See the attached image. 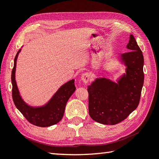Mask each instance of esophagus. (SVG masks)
I'll use <instances>...</instances> for the list:
<instances>
[{"label":"esophagus","mask_w":159,"mask_h":159,"mask_svg":"<svg viewBox=\"0 0 159 159\" xmlns=\"http://www.w3.org/2000/svg\"><path fill=\"white\" fill-rule=\"evenodd\" d=\"M80 79H81L82 81L86 84V83H88L89 79H90V75H89V73H84L81 75Z\"/></svg>","instance_id":"34e87169"}]
</instances>
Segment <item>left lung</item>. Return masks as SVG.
I'll list each match as a JSON object with an SVG mask.
<instances>
[{"label":"left lung","mask_w":159,"mask_h":159,"mask_svg":"<svg viewBox=\"0 0 159 159\" xmlns=\"http://www.w3.org/2000/svg\"><path fill=\"white\" fill-rule=\"evenodd\" d=\"M121 55L125 73L116 81L105 77L97 78L88 86L89 114L93 120L103 125H114L126 119L136 109L144 83V57L133 34Z\"/></svg>","instance_id":"8db88e82"}]
</instances>
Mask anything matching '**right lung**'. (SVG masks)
Masks as SVG:
<instances>
[{
	"instance_id": "obj_1",
	"label": "right lung",
	"mask_w": 159,
	"mask_h": 159,
	"mask_svg": "<svg viewBox=\"0 0 159 159\" xmlns=\"http://www.w3.org/2000/svg\"><path fill=\"white\" fill-rule=\"evenodd\" d=\"M21 51V48H20L14 58V67L11 76L12 99L14 105L28 122L34 125L40 127H47L56 125L62 120L67 101L76 90L74 79L69 80L60 86L51 99L44 105L35 106L29 104L23 99L16 81V61Z\"/></svg>"
}]
</instances>
